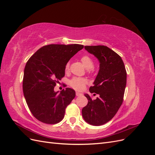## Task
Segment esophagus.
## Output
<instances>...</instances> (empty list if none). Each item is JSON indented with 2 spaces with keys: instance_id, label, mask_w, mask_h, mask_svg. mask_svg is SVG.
Returning <instances> with one entry per match:
<instances>
[{
  "instance_id": "34e87169",
  "label": "esophagus",
  "mask_w": 155,
  "mask_h": 155,
  "mask_svg": "<svg viewBox=\"0 0 155 155\" xmlns=\"http://www.w3.org/2000/svg\"><path fill=\"white\" fill-rule=\"evenodd\" d=\"M76 94L77 96H80L82 95V93H80V92H76Z\"/></svg>"
}]
</instances>
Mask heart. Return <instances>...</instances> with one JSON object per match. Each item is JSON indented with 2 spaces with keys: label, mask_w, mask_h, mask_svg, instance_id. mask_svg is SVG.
<instances>
[{
  "label": "heart",
  "mask_w": 155,
  "mask_h": 155,
  "mask_svg": "<svg viewBox=\"0 0 155 155\" xmlns=\"http://www.w3.org/2000/svg\"><path fill=\"white\" fill-rule=\"evenodd\" d=\"M81 61L83 64L87 69H92L94 68V61L88 55H84L81 58ZM65 72H68L69 70V63H67L65 66ZM87 83V79L81 78H73L69 82V85L73 88L78 91H81L85 88Z\"/></svg>",
  "instance_id": "obj_1"
}]
</instances>
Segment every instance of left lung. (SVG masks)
Wrapping results in <instances>:
<instances>
[{"mask_svg": "<svg viewBox=\"0 0 155 155\" xmlns=\"http://www.w3.org/2000/svg\"><path fill=\"white\" fill-rule=\"evenodd\" d=\"M85 48L99 60V72L89 88L91 93L99 96L93 100L85 94L88 104L83 108L82 116L88 124L101 125L113 118L122 104L127 72L120 56L107 46H85Z\"/></svg>", "mask_w": 155, "mask_h": 155, "instance_id": "left-lung-1", "label": "left lung"}]
</instances>
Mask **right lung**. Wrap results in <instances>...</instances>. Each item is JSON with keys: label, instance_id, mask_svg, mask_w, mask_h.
<instances>
[{"label": "right lung", "instance_id": "add662e5", "mask_svg": "<svg viewBox=\"0 0 155 155\" xmlns=\"http://www.w3.org/2000/svg\"><path fill=\"white\" fill-rule=\"evenodd\" d=\"M83 45H48L39 48L28 61L22 88L26 104L35 118L41 122L55 124L61 121L67 107L76 92L66 88L54 91L56 83L64 76L65 66Z\"/></svg>", "mask_w": 155, "mask_h": 155}]
</instances>
